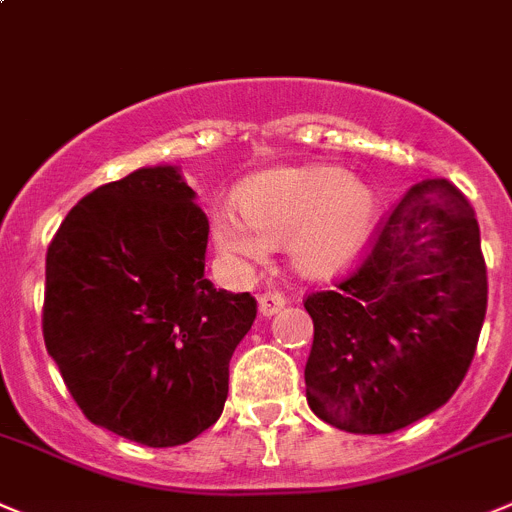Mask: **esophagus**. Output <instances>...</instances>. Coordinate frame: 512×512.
<instances>
[{"mask_svg": "<svg viewBox=\"0 0 512 512\" xmlns=\"http://www.w3.org/2000/svg\"><path fill=\"white\" fill-rule=\"evenodd\" d=\"M285 303H288V300H285L283 295L265 293V295H260V298H257V310H260L262 318H272V315L280 313V310L285 308Z\"/></svg>", "mask_w": 512, "mask_h": 512, "instance_id": "34e87169", "label": "esophagus"}]
</instances>
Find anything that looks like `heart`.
<instances>
[{
    "mask_svg": "<svg viewBox=\"0 0 512 512\" xmlns=\"http://www.w3.org/2000/svg\"><path fill=\"white\" fill-rule=\"evenodd\" d=\"M234 209L212 219L214 245L234 260H262L285 245L290 267L305 280H328L346 270L371 240L379 199L338 166H275L237 189Z\"/></svg>",
    "mask_w": 512,
    "mask_h": 512,
    "instance_id": "b5f03b06",
    "label": "heart"
}]
</instances>
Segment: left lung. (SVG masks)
Returning <instances> with one entry per match:
<instances>
[{
	"label": "left lung",
	"instance_id": "obj_1",
	"mask_svg": "<svg viewBox=\"0 0 512 512\" xmlns=\"http://www.w3.org/2000/svg\"><path fill=\"white\" fill-rule=\"evenodd\" d=\"M485 308L475 212L447 179L419 181L364 265L305 300L310 409L353 434H391L437 412L470 369Z\"/></svg>",
	"mask_w": 512,
	"mask_h": 512
}]
</instances>
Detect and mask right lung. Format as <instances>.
Masks as SVG:
<instances>
[{
  "label": "right lung",
  "instance_id": "obj_1",
  "mask_svg": "<svg viewBox=\"0 0 512 512\" xmlns=\"http://www.w3.org/2000/svg\"><path fill=\"white\" fill-rule=\"evenodd\" d=\"M179 166L136 169L80 199L47 250L42 331L85 417L146 447L212 427L250 293L204 278L209 222Z\"/></svg>",
  "mask_w": 512,
  "mask_h": 512
}]
</instances>
